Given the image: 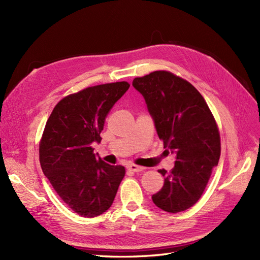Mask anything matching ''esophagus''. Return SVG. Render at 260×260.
Wrapping results in <instances>:
<instances>
[{
  "mask_svg": "<svg viewBox=\"0 0 260 260\" xmlns=\"http://www.w3.org/2000/svg\"><path fill=\"white\" fill-rule=\"evenodd\" d=\"M127 168H128L130 171H133V172H139V171H142V170H144V168H143V167L137 166V165H135V164H130V165H128Z\"/></svg>",
  "mask_w": 260,
  "mask_h": 260,
  "instance_id": "34e87169",
  "label": "esophagus"
}]
</instances>
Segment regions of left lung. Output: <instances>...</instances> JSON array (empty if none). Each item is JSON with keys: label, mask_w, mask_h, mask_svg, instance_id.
I'll use <instances>...</instances> for the list:
<instances>
[{"label": "left lung", "mask_w": 260, "mask_h": 260, "mask_svg": "<svg viewBox=\"0 0 260 260\" xmlns=\"http://www.w3.org/2000/svg\"><path fill=\"white\" fill-rule=\"evenodd\" d=\"M142 94L158 138L175 168L160 169L164 185L152 196L171 214L192 207L205 190L220 157V136L207 103L194 86L169 72H154L132 82Z\"/></svg>", "instance_id": "left-lung-1"}]
</instances>
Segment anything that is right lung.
<instances>
[{
    "mask_svg": "<svg viewBox=\"0 0 260 260\" xmlns=\"http://www.w3.org/2000/svg\"><path fill=\"white\" fill-rule=\"evenodd\" d=\"M128 82L86 88L62 99L46 121L40 164L61 201L76 214L96 217L112 206L124 167L112 166L93 153L101 143L105 117L127 92Z\"/></svg>",
    "mask_w": 260,
    "mask_h": 260,
    "instance_id": "obj_1",
    "label": "right lung"
}]
</instances>
